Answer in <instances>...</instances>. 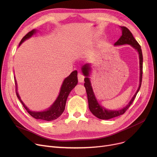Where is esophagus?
Here are the masks:
<instances>
[{
  "instance_id": "1",
  "label": "esophagus",
  "mask_w": 157,
  "mask_h": 157,
  "mask_svg": "<svg viewBox=\"0 0 157 157\" xmlns=\"http://www.w3.org/2000/svg\"><path fill=\"white\" fill-rule=\"evenodd\" d=\"M84 78H85V77L83 74L81 73L78 74V81L79 82V83H83V82L84 81Z\"/></svg>"
}]
</instances>
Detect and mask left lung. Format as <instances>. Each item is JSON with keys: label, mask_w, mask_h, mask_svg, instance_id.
Wrapping results in <instances>:
<instances>
[{"label": "left lung", "mask_w": 157, "mask_h": 157, "mask_svg": "<svg viewBox=\"0 0 157 157\" xmlns=\"http://www.w3.org/2000/svg\"><path fill=\"white\" fill-rule=\"evenodd\" d=\"M122 30V35L120 38L114 43L115 46L118 45H123V44H130L131 46H132L134 49L139 53V67H140V78H139V86L137 90L136 93L134 95V97L132 98L131 101L129 103L123 108L120 110H109L105 109L104 107L100 105V104L98 103L94 93L93 92V89L91 86V83H90V80L89 78V73L90 71H91V67H90V63H86L82 67V72H83L84 75L86 76L85 78V84L84 86L86 88V92L88 97V107L90 111L97 118L101 119V120H109L114 117H117L120 115H122L125 113V111L128 109L130 105L132 104L135 97H136L137 94L138 93L139 90L141 88V82H142V76H143V53L142 50L141 48V46L137 42V40L134 37L132 34L131 32L125 27H120Z\"/></svg>", "instance_id": "left-lung-1"}]
</instances>
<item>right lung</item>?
I'll return each mask as SVG.
<instances>
[{"label": "right lung", "mask_w": 157, "mask_h": 157, "mask_svg": "<svg viewBox=\"0 0 157 157\" xmlns=\"http://www.w3.org/2000/svg\"><path fill=\"white\" fill-rule=\"evenodd\" d=\"M36 32V29H33L28 34L25 36L21 40L19 46L24 42L25 40L31 37ZM78 72L77 71H74L71 73L70 75L66 78L62 83V85L60 88V91L59 96H58L56 101L52 104V106L46 110L44 111H32L30 110L24 104L23 101L21 100V98L17 92V83L14 78L15 85H16V94L17 95V97L20 101L21 102L23 107L29 113V114L32 116L33 118H34L37 120H41L44 121H52L55 120L59 118L60 115L63 113L66 104V101H67V97L69 94L71 92V90L76 86L78 84Z\"/></svg>", "instance_id": "add662e5"}]
</instances>
